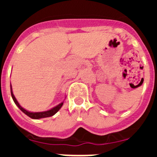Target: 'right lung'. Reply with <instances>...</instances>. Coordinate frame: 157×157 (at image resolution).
<instances>
[{
	"label": "right lung",
	"instance_id": "right-lung-1",
	"mask_svg": "<svg viewBox=\"0 0 157 157\" xmlns=\"http://www.w3.org/2000/svg\"><path fill=\"white\" fill-rule=\"evenodd\" d=\"M11 94H12V99H13L14 102H15V104L17 105L18 108H19V109L23 112V113H25V114L27 115V116H28L29 117H30L31 119H34V120H38V119H41V118H46V117H50V116H52L53 115L56 114V112H57L60 109V108H61L62 105H63V102H61L60 104H59L58 105H56V107H54V108L51 109L50 110L45 111V112H28V111H27L26 109H23V107L20 106V105L19 104V102L17 101V100H16V98H15V96H14L13 93H12V85H11Z\"/></svg>",
	"mask_w": 157,
	"mask_h": 157
}]
</instances>
